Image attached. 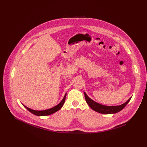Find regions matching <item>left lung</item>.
<instances>
[{
	"mask_svg": "<svg viewBox=\"0 0 147 147\" xmlns=\"http://www.w3.org/2000/svg\"><path fill=\"white\" fill-rule=\"evenodd\" d=\"M84 97H85L86 101L89 105V106L91 108V109L98 112L101 114H114V113H117L121 110H122L124 108L126 107V105L128 104V102L130 101V100L131 98H130L127 101L120 105H117V106H106V105H103L100 104H98L96 102H95L93 100L91 99L89 96L86 95V94L84 92Z\"/></svg>",
	"mask_w": 147,
	"mask_h": 147,
	"instance_id": "obj_1",
	"label": "left lung"
}]
</instances>
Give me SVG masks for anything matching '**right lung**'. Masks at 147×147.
Segmentation results:
<instances>
[{"instance_id": "obj_1", "label": "right lung", "mask_w": 147, "mask_h": 147, "mask_svg": "<svg viewBox=\"0 0 147 147\" xmlns=\"http://www.w3.org/2000/svg\"><path fill=\"white\" fill-rule=\"evenodd\" d=\"M66 95H67V94H65L64 98L63 99V100H62L59 104H58L55 107L52 108V109H48V110H42V111H37V110H32V109H29V108L27 107L26 106H25L24 105H24V107L26 108V109L27 110H28L30 113H32V114H33L36 115H38V116H45V115H48L52 114L58 111L59 110H60L61 109V107H63V105H64V104L65 102Z\"/></svg>"}]
</instances>
